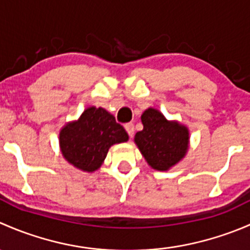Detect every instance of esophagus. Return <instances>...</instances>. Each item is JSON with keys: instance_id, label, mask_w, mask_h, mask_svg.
Segmentation results:
<instances>
[{"instance_id": "obj_1", "label": "esophagus", "mask_w": 250, "mask_h": 250, "mask_svg": "<svg viewBox=\"0 0 250 250\" xmlns=\"http://www.w3.org/2000/svg\"><path fill=\"white\" fill-rule=\"evenodd\" d=\"M125 130H127L128 135L132 138L133 135H134V125H133V123H125Z\"/></svg>"}]
</instances>
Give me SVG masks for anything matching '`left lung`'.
I'll list each match as a JSON object with an SVG mask.
<instances>
[{
	"instance_id": "1",
	"label": "left lung",
	"mask_w": 250,
	"mask_h": 250,
	"mask_svg": "<svg viewBox=\"0 0 250 250\" xmlns=\"http://www.w3.org/2000/svg\"><path fill=\"white\" fill-rule=\"evenodd\" d=\"M143 130L134 141L148 166L168 170L185 157L188 150V129L176 121H168L158 110L148 107L141 115Z\"/></svg>"
}]
</instances>
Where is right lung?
Instances as JSON below:
<instances>
[{
    "mask_svg": "<svg viewBox=\"0 0 250 250\" xmlns=\"http://www.w3.org/2000/svg\"><path fill=\"white\" fill-rule=\"evenodd\" d=\"M128 134L115 117L103 107L90 106L77 121L69 122L59 133L65 160L83 172L99 169L113 144L125 143Z\"/></svg>",
    "mask_w": 250,
    "mask_h": 250,
    "instance_id": "1",
    "label": "right lung"
}]
</instances>
